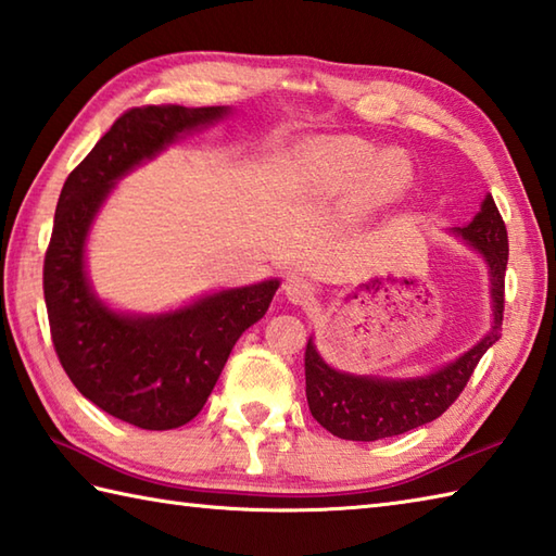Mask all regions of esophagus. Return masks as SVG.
Returning a JSON list of instances; mask_svg holds the SVG:
<instances>
[{"label":"esophagus","instance_id":"obj_1","mask_svg":"<svg viewBox=\"0 0 556 556\" xmlns=\"http://www.w3.org/2000/svg\"><path fill=\"white\" fill-rule=\"evenodd\" d=\"M313 291H315V287L311 285L306 277H301V275H291L285 281L287 299L291 303H296V306H303V303H308L313 299Z\"/></svg>","mask_w":556,"mask_h":556}]
</instances>
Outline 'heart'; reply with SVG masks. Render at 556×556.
Segmentation results:
<instances>
[{
  "mask_svg": "<svg viewBox=\"0 0 556 556\" xmlns=\"http://www.w3.org/2000/svg\"><path fill=\"white\" fill-rule=\"evenodd\" d=\"M412 163L400 151H383L358 137H337L303 151L291 182L318 198H354L362 210L397 200L409 188Z\"/></svg>",
  "mask_w": 556,
  "mask_h": 556,
  "instance_id": "obj_1",
  "label": "heart"
}]
</instances>
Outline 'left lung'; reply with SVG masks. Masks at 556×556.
I'll return each instance as SVG.
<instances>
[{
	"instance_id": "obj_1",
	"label": "left lung",
	"mask_w": 556,
	"mask_h": 556,
	"mask_svg": "<svg viewBox=\"0 0 556 556\" xmlns=\"http://www.w3.org/2000/svg\"><path fill=\"white\" fill-rule=\"evenodd\" d=\"M451 233L482 255L489 269L492 296V328L472 350L437 371L417 378L356 376L332 368L315 350L313 337L306 344V397L313 419L344 441H378L400 437L439 419L470 380L484 352L502 337L504 277L508 263V236L492 194L475 219L451 228Z\"/></svg>"
}]
</instances>
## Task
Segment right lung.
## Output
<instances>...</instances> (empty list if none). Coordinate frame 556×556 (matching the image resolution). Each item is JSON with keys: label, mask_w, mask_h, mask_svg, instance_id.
<instances>
[{"label": "right lung", "mask_w": 556, "mask_h": 556, "mask_svg": "<svg viewBox=\"0 0 556 556\" xmlns=\"http://www.w3.org/2000/svg\"><path fill=\"white\" fill-rule=\"evenodd\" d=\"M228 113V105L132 108L70 173L58 200L42 267L54 352L86 400L139 429H178L200 415L238 337L267 313L279 279L204 293L166 313H123L98 299L86 277V241L119 178Z\"/></svg>", "instance_id": "1"}]
</instances>
